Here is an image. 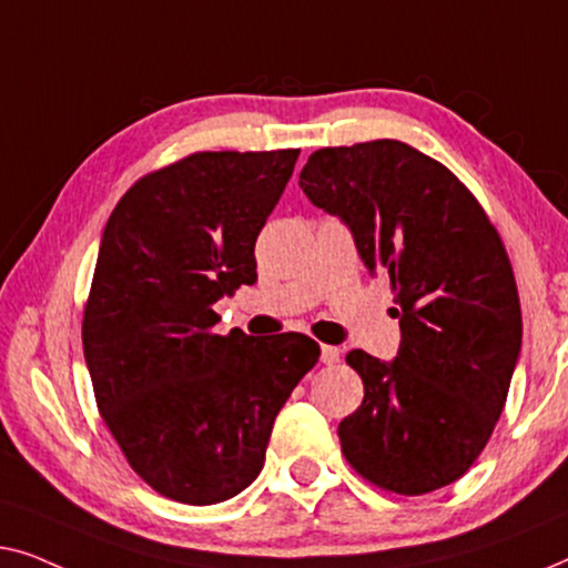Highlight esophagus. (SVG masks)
<instances>
[{
	"label": "esophagus",
	"instance_id": "obj_1",
	"mask_svg": "<svg viewBox=\"0 0 568 568\" xmlns=\"http://www.w3.org/2000/svg\"><path fill=\"white\" fill-rule=\"evenodd\" d=\"M322 363L324 365L339 363V349L332 347V345H322Z\"/></svg>",
	"mask_w": 568,
	"mask_h": 568
}]
</instances>
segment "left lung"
I'll return each instance as SVG.
<instances>
[{"mask_svg":"<svg viewBox=\"0 0 568 568\" xmlns=\"http://www.w3.org/2000/svg\"><path fill=\"white\" fill-rule=\"evenodd\" d=\"M301 187L347 223L367 273L388 277L402 326L394 363L347 353L365 396L339 422L342 453L402 497L458 481L497 427L523 345L499 231L445 164L394 139L314 151Z\"/></svg>","mask_w":568,"mask_h":568,"instance_id":"obj_1","label":"left lung"}]
</instances>
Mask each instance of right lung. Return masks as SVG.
<instances>
[{
	"mask_svg": "<svg viewBox=\"0 0 568 568\" xmlns=\"http://www.w3.org/2000/svg\"><path fill=\"white\" fill-rule=\"evenodd\" d=\"M298 154L195 151L135 180L108 219L84 361L128 466L166 499L201 507L244 491L322 353L298 332H213V303L257 281L254 242Z\"/></svg>",
	"mask_w": 568,
	"mask_h": 568,
	"instance_id": "1",
	"label": "right lung"
}]
</instances>
